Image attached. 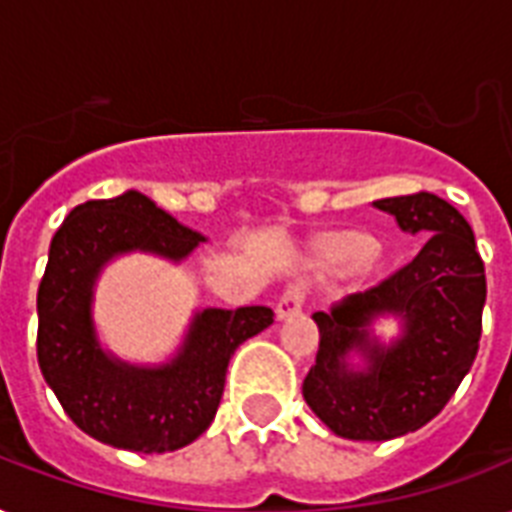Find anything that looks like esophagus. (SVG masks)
Wrapping results in <instances>:
<instances>
[{
	"label": "esophagus",
	"mask_w": 512,
	"mask_h": 512,
	"mask_svg": "<svg viewBox=\"0 0 512 512\" xmlns=\"http://www.w3.org/2000/svg\"><path fill=\"white\" fill-rule=\"evenodd\" d=\"M303 303H305V292L300 287H289L284 295L279 297V305H276V316L279 321H287L292 316L303 311Z\"/></svg>",
	"instance_id": "esophagus-1"
}]
</instances>
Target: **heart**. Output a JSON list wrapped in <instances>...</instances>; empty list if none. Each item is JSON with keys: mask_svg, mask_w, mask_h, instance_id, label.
Instances as JSON below:
<instances>
[{"mask_svg": "<svg viewBox=\"0 0 512 512\" xmlns=\"http://www.w3.org/2000/svg\"><path fill=\"white\" fill-rule=\"evenodd\" d=\"M372 239H366V236H358V233H350V236H342L332 244L329 249V257H332V263H356L361 257L372 255Z\"/></svg>", "mask_w": 512, "mask_h": 512, "instance_id": "b5f03b06", "label": "heart"}]
</instances>
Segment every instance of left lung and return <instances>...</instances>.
<instances>
[{
    "mask_svg": "<svg viewBox=\"0 0 512 512\" xmlns=\"http://www.w3.org/2000/svg\"><path fill=\"white\" fill-rule=\"evenodd\" d=\"M374 207L428 239L401 271L313 313L321 340L303 398L350 441L406 436L444 409L476 361L486 303L476 236L449 201L420 191ZM377 318H396L402 332L382 343L373 335Z\"/></svg>",
    "mask_w": 512,
    "mask_h": 512,
    "instance_id": "1",
    "label": "left lung"
}]
</instances>
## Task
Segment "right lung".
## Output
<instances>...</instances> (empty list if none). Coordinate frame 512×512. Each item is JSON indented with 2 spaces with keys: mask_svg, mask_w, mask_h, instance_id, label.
<instances>
[{
  "mask_svg": "<svg viewBox=\"0 0 512 512\" xmlns=\"http://www.w3.org/2000/svg\"><path fill=\"white\" fill-rule=\"evenodd\" d=\"M201 241L140 191L84 201L52 236L36 295V358L76 428L100 444L162 454L196 441L215 420L233 350L273 324L265 305L201 308L162 364H130L103 348L92 316L103 268L130 252L177 265Z\"/></svg>",
  "mask_w": 512,
  "mask_h": 512,
  "instance_id": "right-lung-1",
  "label": "right lung"
}]
</instances>
